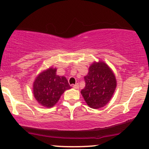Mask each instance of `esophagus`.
Returning a JSON list of instances; mask_svg holds the SVG:
<instances>
[{
    "instance_id": "34e87169",
    "label": "esophagus",
    "mask_w": 149,
    "mask_h": 149,
    "mask_svg": "<svg viewBox=\"0 0 149 149\" xmlns=\"http://www.w3.org/2000/svg\"><path fill=\"white\" fill-rule=\"evenodd\" d=\"M73 87H74V89H79V84H77H77H74V85H73Z\"/></svg>"
}]
</instances>
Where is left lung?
<instances>
[{
    "instance_id": "left-lung-1",
    "label": "left lung",
    "mask_w": 149,
    "mask_h": 149,
    "mask_svg": "<svg viewBox=\"0 0 149 149\" xmlns=\"http://www.w3.org/2000/svg\"><path fill=\"white\" fill-rule=\"evenodd\" d=\"M84 78L85 87L81 94L88 106L93 109L104 107L116 87V77L111 68L104 62H94Z\"/></svg>"
}]
</instances>
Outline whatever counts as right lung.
Returning a JSON list of instances; mask_svg holds the SVG:
<instances>
[{
    "instance_id": "1",
    "label": "right lung",
    "mask_w": 149,
    "mask_h": 149,
    "mask_svg": "<svg viewBox=\"0 0 149 149\" xmlns=\"http://www.w3.org/2000/svg\"><path fill=\"white\" fill-rule=\"evenodd\" d=\"M57 69L49 68L38 74L33 83V94L39 104L50 108L71 87L65 77L56 74Z\"/></svg>"
}]
</instances>
